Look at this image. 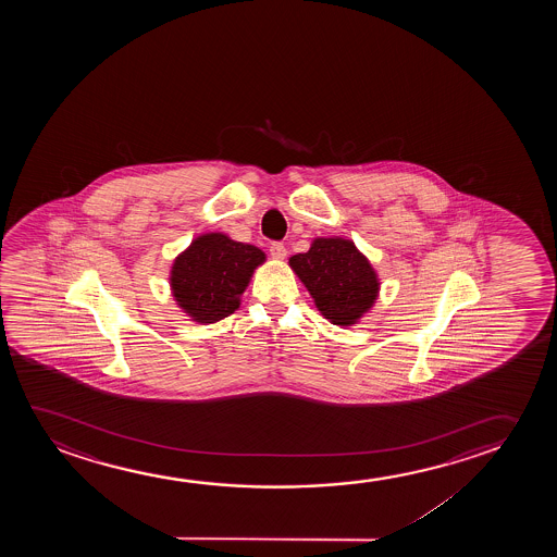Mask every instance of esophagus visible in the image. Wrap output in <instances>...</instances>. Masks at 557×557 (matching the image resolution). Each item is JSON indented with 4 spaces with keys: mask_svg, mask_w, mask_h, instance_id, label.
Returning a JSON list of instances; mask_svg holds the SVG:
<instances>
[{
    "mask_svg": "<svg viewBox=\"0 0 557 557\" xmlns=\"http://www.w3.org/2000/svg\"><path fill=\"white\" fill-rule=\"evenodd\" d=\"M270 255L274 259H285L287 257V249H285V245L282 242H274V244H270Z\"/></svg>",
    "mask_w": 557,
    "mask_h": 557,
    "instance_id": "34e87169",
    "label": "esophagus"
}]
</instances>
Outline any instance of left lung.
<instances>
[{"label": "left lung", "mask_w": 557, "mask_h": 557, "mask_svg": "<svg viewBox=\"0 0 557 557\" xmlns=\"http://www.w3.org/2000/svg\"><path fill=\"white\" fill-rule=\"evenodd\" d=\"M289 264L335 325L356 323L379 293L373 268L348 239L320 237L310 251L293 255Z\"/></svg>", "instance_id": "left-lung-1"}]
</instances>
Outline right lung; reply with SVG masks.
Listing matches in <instances>:
<instances>
[{
	"label": "right lung",
	"mask_w": 557,
	"mask_h": 557,
	"mask_svg": "<svg viewBox=\"0 0 557 557\" xmlns=\"http://www.w3.org/2000/svg\"><path fill=\"white\" fill-rule=\"evenodd\" d=\"M262 262L264 252L259 247L224 234H206L176 257L171 272L173 295L194 321L224 320L237 310L252 270Z\"/></svg>",
	"instance_id": "1"
}]
</instances>
